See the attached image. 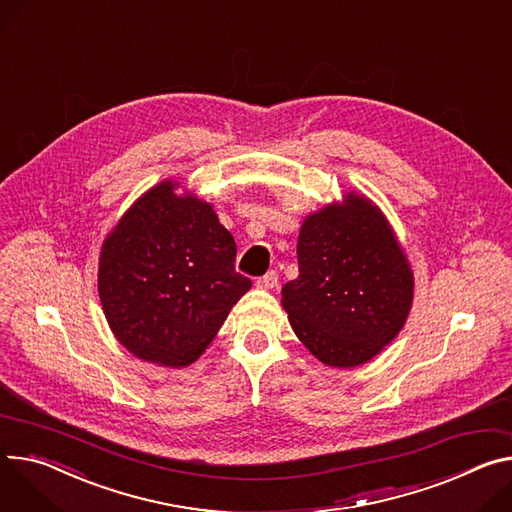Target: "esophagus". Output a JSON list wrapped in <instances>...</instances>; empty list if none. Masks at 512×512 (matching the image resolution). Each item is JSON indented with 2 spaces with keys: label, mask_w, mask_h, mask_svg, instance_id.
Segmentation results:
<instances>
[{
  "label": "esophagus",
  "mask_w": 512,
  "mask_h": 512,
  "mask_svg": "<svg viewBox=\"0 0 512 512\" xmlns=\"http://www.w3.org/2000/svg\"><path fill=\"white\" fill-rule=\"evenodd\" d=\"M257 288H259V290H275V288H277V273H275V271H269V273H265L263 277H259V280H257Z\"/></svg>",
  "instance_id": "esophagus-1"
}]
</instances>
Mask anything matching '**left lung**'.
Listing matches in <instances>:
<instances>
[{
  "label": "left lung",
  "instance_id": "obj_1",
  "mask_svg": "<svg viewBox=\"0 0 512 512\" xmlns=\"http://www.w3.org/2000/svg\"><path fill=\"white\" fill-rule=\"evenodd\" d=\"M296 280L282 306L296 337L324 365L374 359L402 331L414 273L378 204L357 192L308 214L298 235Z\"/></svg>",
  "mask_w": 512,
  "mask_h": 512
}]
</instances>
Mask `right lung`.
<instances>
[{
  "label": "right lung",
  "mask_w": 512,
  "mask_h": 512,
  "mask_svg": "<svg viewBox=\"0 0 512 512\" xmlns=\"http://www.w3.org/2000/svg\"><path fill=\"white\" fill-rule=\"evenodd\" d=\"M163 179L112 226L100 251L98 294L110 331L134 357L194 363L249 290L237 245L212 204Z\"/></svg>",
  "instance_id": "right-lung-1"
}]
</instances>
